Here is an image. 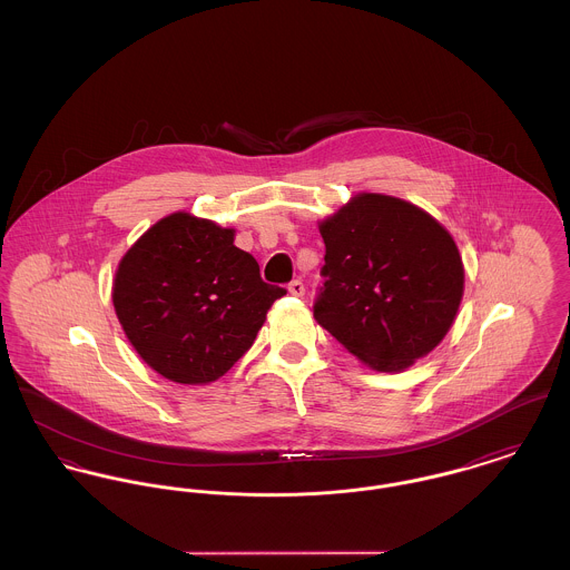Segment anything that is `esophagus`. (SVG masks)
<instances>
[{
	"instance_id": "obj_1",
	"label": "esophagus",
	"mask_w": 570,
	"mask_h": 570,
	"mask_svg": "<svg viewBox=\"0 0 570 570\" xmlns=\"http://www.w3.org/2000/svg\"><path fill=\"white\" fill-rule=\"evenodd\" d=\"M287 289H289V294H292V296H296V298H299V296H304V283H302L299 278H296V281H292Z\"/></svg>"
}]
</instances>
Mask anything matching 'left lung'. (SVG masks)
<instances>
[{
    "mask_svg": "<svg viewBox=\"0 0 570 570\" xmlns=\"http://www.w3.org/2000/svg\"><path fill=\"white\" fill-rule=\"evenodd\" d=\"M326 278L313 315L360 362L401 373L446 336L465 272L449 232L419 206L358 193L320 223Z\"/></svg>",
    "mask_w": 570,
    "mask_h": 570,
    "instance_id": "1",
    "label": "left lung"
}]
</instances>
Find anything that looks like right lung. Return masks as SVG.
<instances>
[{"label":"right lung","instance_id":"1","mask_svg":"<svg viewBox=\"0 0 570 570\" xmlns=\"http://www.w3.org/2000/svg\"><path fill=\"white\" fill-rule=\"evenodd\" d=\"M234 229L174 212L135 242L114 278L130 345L158 375L188 386L223 377L248 352L283 287L262 281Z\"/></svg>","mask_w":570,"mask_h":570}]
</instances>
